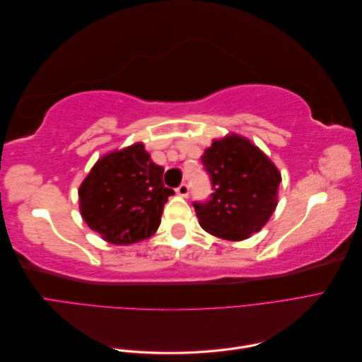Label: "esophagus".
<instances>
[{
	"instance_id": "esophagus-1",
	"label": "esophagus",
	"mask_w": 362,
	"mask_h": 362,
	"mask_svg": "<svg viewBox=\"0 0 362 362\" xmlns=\"http://www.w3.org/2000/svg\"><path fill=\"white\" fill-rule=\"evenodd\" d=\"M177 193H178L180 196H182V198H187L189 193H190V187H189V184L182 182L181 185H178V187H177Z\"/></svg>"
}]
</instances>
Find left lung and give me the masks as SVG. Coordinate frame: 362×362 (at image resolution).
Segmentation results:
<instances>
[{
  "instance_id": "1",
  "label": "left lung",
  "mask_w": 362,
  "mask_h": 362,
  "mask_svg": "<svg viewBox=\"0 0 362 362\" xmlns=\"http://www.w3.org/2000/svg\"><path fill=\"white\" fill-rule=\"evenodd\" d=\"M201 160L213 187L210 199L193 202L201 226L233 242L258 233L278 204L281 173L275 164L237 134L214 140Z\"/></svg>"
}]
</instances>
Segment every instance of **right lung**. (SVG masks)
<instances>
[{
  "label": "right lung",
  "mask_w": 362,
  "mask_h": 362,
  "mask_svg": "<svg viewBox=\"0 0 362 362\" xmlns=\"http://www.w3.org/2000/svg\"><path fill=\"white\" fill-rule=\"evenodd\" d=\"M163 172L144 144L104 156L80 185L84 222L113 245L151 237L160 226L164 204L175 193L163 184Z\"/></svg>",
  "instance_id": "1"
}]
</instances>
